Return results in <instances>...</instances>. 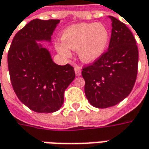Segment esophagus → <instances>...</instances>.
Wrapping results in <instances>:
<instances>
[{
  "label": "esophagus",
  "instance_id": "1",
  "mask_svg": "<svg viewBox=\"0 0 149 149\" xmlns=\"http://www.w3.org/2000/svg\"><path fill=\"white\" fill-rule=\"evenodd\" d=\"M75 73H76V76L77 77H79L81 74V69L79 67H75Z\"/></svg>",
  "mask_w": 149,
  "mask_h": 149
}]
</instances>
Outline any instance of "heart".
Wrapping results in <instances>:
<instances>
[{
	"label": "heart",
	"instance_id": "1",
	"mask_svg": "<svg viewBox=\"0 0 149 149\" xmlns=\"http://www.w3.org/2000/svg\"><path fill=\"white\" fill-rule=\"evenodd\" d=\"M63 41L55 44L61 56L69 57L71 50L77 51L78 58L85 63H91L100 58L108 45L110 33L100 23H81L69 26L63 33Z\"/></svg>",
	"mask_w": 149,
	"mask_h": 149
}]
</instances>
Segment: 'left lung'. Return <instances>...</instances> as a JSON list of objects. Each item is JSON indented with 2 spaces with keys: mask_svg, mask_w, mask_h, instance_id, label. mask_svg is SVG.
I'll return each mask as SVG.
<instances>
[{
  "mask_svg": "<svg viewBox=\"0 0 149 149\" xmlns=\"http://www.w3.org/2000/svg\"><path fill=\"white\" fill-rule=\"evenodd\" d=\"M108 50L82 68L85 94L91 105L108 108L130 95L138 72L139 50L130 29L113 16Z\"/></svg>",
  "mask_w": 149,
  "mask_h": 149,
  "instance_id": "obj_1",
  "label": "left lung"
}]
</instances>
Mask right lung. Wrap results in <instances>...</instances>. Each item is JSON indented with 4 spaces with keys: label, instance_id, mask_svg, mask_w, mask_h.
<instances>
[{
    "label": "right lung",
    "instance_id": "1",
    "mask_svg": "<svg viewBox=\"0 0 149 149\" xmlns=\"http://www.w3.org/2000/svg\"><path fill=\"white\" fill-rule=\"evenodd\" d=\"M59 19L31 20L15 35L8 52V69L14 91L23 104L38 113H53L63 104L64 91L74 80L70 64L54 63L36 41L51 42Z\"/></svg>",
    "mask_w": 149,
    "mask_h": 149
}]
</instances>
